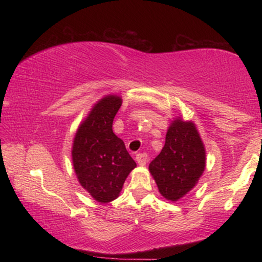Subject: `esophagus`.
<instances>
[{"instance_id":"esophagus-1","label":"esophagus","mask_w":262,"mask_h":262,"mask_svg":"<svg viewBox=\"0 0 262 262\" xmlns=\"http://www.w3.org/2000/svg\"><path fill=\"white\" fill-rule=\"evenodd\" d=\"M136 161L137 163L140 164V165H145L148 162V154L145 152H142V154H137L136 155Z\"/></svg>"}]
</instances>
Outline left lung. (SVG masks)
I'll list each match as a JSON object with an SVG mask.
<instances>
[{
	"label": "left lung",
	"instance_id": "8db88e82",
	"mask_svg": "<svg viewBox=\"0 0 262 262\" xmlns=\"http://www.w3.org/2000/svg\"><path fill=\"white\" fill-rule=\"evenodd\" d=\"M206 167V151L193 122L177 119L168 128L161 154L149 164L164 198L177 201L192 189Z\"/></svg>",
	"mask_w": 262,
	"mask_h": 262
}]
</instances>
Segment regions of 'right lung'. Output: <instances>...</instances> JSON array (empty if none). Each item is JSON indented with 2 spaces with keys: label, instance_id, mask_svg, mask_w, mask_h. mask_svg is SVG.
<instances>
[{
  "label": "right lung",
  "instance_id": "1",
  "mask_svg": "<svg viewBox=\"0 0 262 262\" xmlns=\"http://www.w3.org/2000/svg\"><path fill=\"white\" fill-rule=\"evenodd\" d=\"M121 98L107 96L98 101L75 135L73 163L79 184L98 202L119 196L136 163L112 130Z\"/></svg>",
  "mask_w": 262,
  "mask_h": 262
}]
</instances>
